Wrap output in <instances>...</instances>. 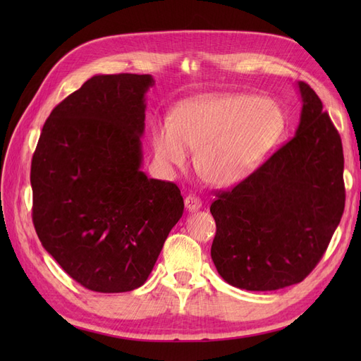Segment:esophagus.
I'll use <instances>...</instances> for the list:
<instances>
[{
  "label": "esophagus",
  "instance_id": "obj_1",
  "mask_svg": "<svg viewBox=\"0 0 361 361\" xmlns=\"http://www.w3.org/2000/svg\"><path fill=\"white\" fill-rule=\"evenodd\" d=\"M185 207H187L188 212H194V211H199L202 207V202L197 197V195L194 194H188L187 197H185Z\"/></svg>",
  "mask_w": 361,
  "mask_h": 361
}]
</instances>
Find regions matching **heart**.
I'll return each mask as SVG.
<instances>
[{"label":"heart","instance_id":"obj_1","mask_svg":"<svg viewBox=\"0 0 361 361\" xmlns=\"http://www.w3.org/2000/svg\"><path fill=\"white\" fill-rule=\"evenodd\" d=\"M285 133L281 108L265 97L226 94L182 104L173 120L152 133L154 157L164 169L183 167L199 149L197 167L215 185L250 176Z\"/></svg>","mask_w":361,"mask_h":361}]
</instances>
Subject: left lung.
<instances>
[{
  "mask_svg": "<svg viewBox=\"0 0 361 361\" xmlns=\"http://www.w3.org/2000/svg\"><path fill=\"white\" fill-rule=\"evenodd\" d=\"M300 123L290 141L211 204V248L224 281L276 290L302 281L321 260L345 207L341 135L300 81Z\"/></svg>",
  "mask_w": 361,
  "mask_h": 361,
  "instance_id": "obj_1",
  "label": "left lung"
}]
</instances>
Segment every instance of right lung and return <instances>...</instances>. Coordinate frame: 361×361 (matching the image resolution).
<instances>
[{
  "label": "right lung",
  "mask_w": 361,
  "mask_h": 361,
  "mask_svg": "<svg viewBox=\"0 0 361 361\" xmlns=\"http://www.w3.org/2000/svg\"><path fill=\"white\" fill-rule=\"evenodd\" d=\"M152 75H94L43 125L31 161L32 223L57 264L84 288H140L183 214L180 190L143 167Z\"/></svg>",
  "instance_id": "right-lung-1"
}]
</instances>
